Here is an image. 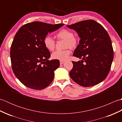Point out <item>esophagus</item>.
Segmentation results:
<instances>
[{
  "mask_svg": "<svg viewBox=\"0 0 122 122\" xmlns=\"http://www.w3.org/2000/svg\"><path fill=\"white\" fill-rule=\"evenodd\" d=\"M65 62H64V61H60V64L61 65V64H63Z\"/></svg>",
  "mask_w": 122,
  "mask_h": 122,
  "instance_id": "obj_1",
  "label": "esophagus"
}]
</instances>
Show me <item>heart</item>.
Listing matches in <instances>:
<instances>
[{"mask_svg": "<svg viewBox=\"0 0 122 122\" xmlns=\"http://www.w3.org/2000/svg\"><path fill=\"white\" fill-rule=\"evenodd\" d=\"M56 37L58 39L65 40L64 48L74 49L78 46V39L74 36L73 32L71 30L62 29L56 33ZM43 43L45 47L49 51H53L55 48V41L49 35L44 38ZM70 53V50L68 49L64 50H57L52 54V58L60 61H65L68 59Z\"/></svg>", "mask_w": 122, "mask_h": 122, "instance_id": "obj_1", "label": "heart"}]
</instances>
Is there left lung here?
<instances>
[{
  "instance_id": "8db88e82",
  "label": "left lung",
  "mask_w": 122,
  "mask_h": 122,
  "mask_svg": "<svg viewBox=\"0 0 122 122\" xmlns=\"http://www.w3.org/2000/svg\"><path fill=\"white\" fill-rule=\"evenodd\" d=\"M67 27L76 31L80 38L73 55L82 59L72 61L73 66L70 76L82 86L98 84L109 73L114 58L109 35L102 25L93 20H84Z\"/></svg>"
}]
</instances>
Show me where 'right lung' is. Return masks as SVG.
I'll list each match as a JSON object with an SVG mask.
<instances>
[{"mask_svg": "<svg viewBox=\"0 0 122 122\" xmlns=\"http://www.w3.org/2000/svg\"><path fill=\"white\" fill-rule=\"evenodd\" d=\"M64 25L35 21L22 25L16 33L10 52L11 66L15 76L25 86L42 90L53 81L60 61L49 60L50 53L43 39Z\"/></svg>", "mask_w": 122, "mask_h": 122, "instance_id": "add662e5", "label": "right lung"}]
</instances>
